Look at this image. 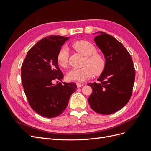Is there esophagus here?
<instances>
[{
    "mask_svg": "<svg viewBox=\"0 0 151 151\" xmlns=\"http://www.w3.org/2000/svg\"><path fill=\"white\" fill-rule=\"evenodd\" d=\"M76 86L77 88H81V86H83V84H81V83H76Z\"/></svg>",
    "mask_w": 151,
    "mask_h": 151,
    "instance_id": "obj_1",
    "label": "esophagus"
}]
</instances>
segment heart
<instances>
[{"instance_id":"1","label":"heart","mask_w":151,"mask_h":151,"mask_svg":"<svg viewBox=\"0 0 151 151\" xmlns=\"http://www.w3.org/2000/svg\"><path fill=\"white\" fill-rule=\"evenodd\" d=\"M72 47L76 51L85 57L84 67L73 68L67 72V78L69 81L84 82L89 79L93 74H99L104 68L105 62L103 58L96 53V49L94 45L85 40H79L72 44ZM68 50L67 47H63L57 55L58 64L65 68L68 64Z\"/></svg>"}]
</instances>
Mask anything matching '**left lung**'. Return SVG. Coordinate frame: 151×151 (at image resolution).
<instances>
[{
    "instance_id": "left-lung-1",
    "label": "left lung",
    "mask_w": 151,
    "mask_h": 151,
    "mask_svg": "<svg viewBox=\"0 0 151 151\" xmlns=\"http://www.w3.org/2000/svg\"><path fill=\"white\" fill-rule=\"evenodd\" d=\"M94 42L104 55V68L99 83L88 84L93 93L91 108L101 115H110L124 107L130 99L135 81V68L130 53L116 38L99 31Z\"/></svg>"
}]
</instances>
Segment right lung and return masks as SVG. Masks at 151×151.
Masks as SVG:
<instances>
[{"instance_id": "obj_1", "label": "right lung", "mask_w": 151, "mask_h": 151, "mask_svg": "<svg viewBox=\"0 0 151 151\" xmlns=\"http://www.w3.org/2000/svg\"><path fill=\"white\" fill-rule=\"evenodd\" d=\"M68 39L62 36L42 39L29 50L22 63L21 80L26 98L32 109L44 117L53 118L62 113L77 88L75 83H53L63 77L57 57Z\"/></svg>"}]
</instances>
